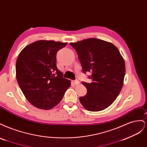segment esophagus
I'll list each match as a JSON object with an SVG mask.
<instances>
[{
  "mask_svg": "<svg viewBox=\"0 0 147 147\" xmlns=\"http://www.w3.org/2000/svg\"><path fill=\"white\" fill-rule=\"evenodd\" d=\"M72 83H73V84H74V85H77V84H79V81L78 80H74L73 82H72Z\"/></svg>",
  "mask_w": 147,
  "mask_h": 147,
  "instance_id": "obj_1",
  "label": "esophagus"
}]
</instances>
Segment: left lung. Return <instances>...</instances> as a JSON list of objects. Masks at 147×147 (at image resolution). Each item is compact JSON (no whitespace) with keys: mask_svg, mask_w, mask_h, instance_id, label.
<instances>
[{"mask_svg":"<svg viewBox=\"0 0 147 147\" xmlns=\"http://www.w3.org/2000/svg\"><path fill=\"white\" fill-rule=\"evenodd\" d=\"M78 56L84 74L91 72V83L82 82L87 94L80 97L86 110L98 112L107 108L117 99L123 85L125 63L112 43L91 38L70 43Z\"/></svg>","mask_w":147,"mask_h":147,"instance_id":"1","label":"left lung"}]
</instances>
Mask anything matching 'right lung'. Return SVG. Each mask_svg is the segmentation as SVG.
<instances>
[{
    "mask_svg": "<svg viewBox=\"0 0 147 147\" xmlns=\"http://www.w3.org/2000/svg\"><path fill=\"white\" fill-rule=\"evenodd\" d=\"M67 43L38 40L18 57L16 79L26 98L34 107L49 110L58 104L70 86L56 66V53Z\"/></svg>",
    "mask_w": 147,
    "mask_h": 147,
    "instance_id": "1",
    "label": "right lung"
}]
</instances>
